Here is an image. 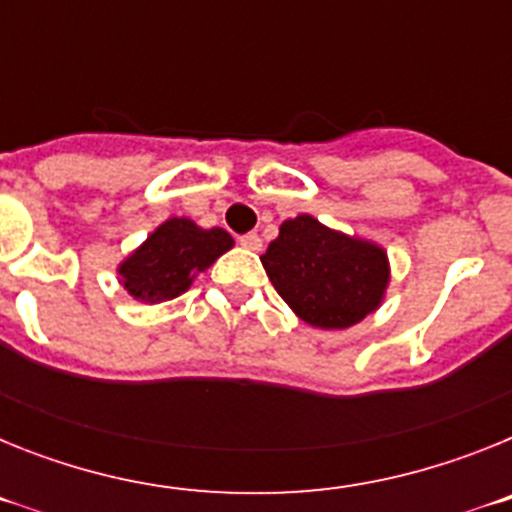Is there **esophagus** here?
<instances>
[{
	"label": "esophagus",
	"mask_w": 512,
	"mask_h": 512,
	"mask_svg": "<svg viewBox=\"0 0 512 512\" xmlns=\"http://www.w3.org/2000/svg\"><path fill=\"white\" fill-rule=\"evenodd\" d=\"M238 243H241L243 248H248V251H261V238L256 233H246L238 238Z\"/></svg>",
	"instance_id": "34e87169"
}]
</instances>
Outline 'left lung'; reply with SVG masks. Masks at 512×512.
Returning a JSON list of instances; mask_svg holds the SVG:
<instances>
[{
	"label": "left lung",
	"instance_id": "1",
	"mask_svg": "<svg viewBox=\"0 0 512 512\" xmlns=\"http://www.w3.org/2000/svg\"><path fill=\"white\" fill-rule=\"evenodd\" d=\"M271 284L305 323L341 330L377 310L387 287V253L300 215L279 228L261 256Z\"/></svg>",
	"mask_w": 512,
	"mask_h": 512
}]
</instances>
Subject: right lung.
<instances>
[{"label": "right lung", "instance_id": "obj_1", "mask_svg": "<svg viewBox=\"0 0 512 512\" xmlns=\"http://www.w3.org/2000/svg\"><path fill=\"white\" fill-rule=\"evenodd\" d=\"M230 246L223 228L202 230L187 217H171L120 266L122 284L143 302L174 300Z\"/></svg>", "mask_w": 512, "mask_h": 512}]
</instances>
